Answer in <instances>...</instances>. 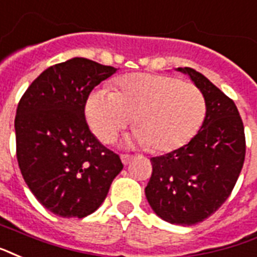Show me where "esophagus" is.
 I'll return each instance as SVG.
<instances>
[{"instance_id":"1","label":"esophagus","mask_w":257,"mask_h":257,"mask_svg":"<svg viewBox=\"0 0 257 257\" xmlns=\"http://www.w3.org/2000/svg\"><path fill=\"white\" fill-rule=\"evenodd\" d=\"M133 159L132 155H121V162L126 166V164L131 163V160Z\"/></svg>"}]
</instances>
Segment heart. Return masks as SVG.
I'll list each match as a JSON object with an SVG mask.
<instances>
[{
	"instance_id": "b5f03b06",
	"label": "heart",
	"mask_w": 257,
	"mask_h": 257,
	"mask_svg": "<svg viewBox=\"0 0 257 257\" xmlns=\"http://www.w3.org/2000/svg\"><path fill=\"white\" fill-rule=\"evenodd\" d=\"M115 86L117 91L95 90L86 103L89 124L101 142H113L135 116L133 143L163 154L186 146L205 122L203 93L175 76L129 74Z\"/></svg>"
}]
</instances>
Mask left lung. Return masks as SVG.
Returning a JSON list of instances; mask_svg holds the SVG:
<instances>
[{
    "label": "left lung",
    "mask_w": 257,
    "mask_h": 257,
    "mask_svg": "<svg viewBox=\"0 0 257 257\" xmlns=\"http://www.w3.org/2000/svg\"><path fill=\"white\" fill-rule=\"evenodd\" d=\"M191 78L207 102L205 122L186 146L151 158L146 197L170 224H198L228 199L245 159L244 125L232 99L194 68H178Z\"/></svg>",
    "instance_id": "8db88e82"
}]
</instances>
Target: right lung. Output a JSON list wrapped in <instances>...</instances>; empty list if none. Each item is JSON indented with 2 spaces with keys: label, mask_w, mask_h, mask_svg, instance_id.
<instances>
[{
  "label": "right lung",
  "mask_w": 257,
  "mask_h": 257,
  "mask_svg": "<svg viewBox=\"0 0 257 257\" xmlns=\"http://www.w3.org/2000/svg\"><path fill=\"white\" fill-rule=\"evenodd\" d=\"M115 71L72 58L43 71L20 99L15 118L20 171L37 201L59 217L94 213L124 167L85 118L91 90Z\"/></svg>",
  "instance_id": "right-lung-1"
}]
</instances>
